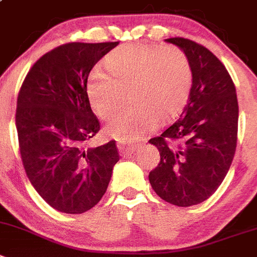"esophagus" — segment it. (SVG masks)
<instances>
[{"instance_id": "1", "label": "esophagus", "mask_w": 257, "mask_h": 257, "mask_svg": "<svg viewBox=\"0 0 257 257\" xmlns=\"http://www.w3.org/2000/svg\"><path fill=\"white\" fill-rule=\"evenodd\" d=\"M139 148V145L136 144H126V143H119L118 144V150L121 154L123 155H130L135 152Z\"/></svg>"}]
</instances>
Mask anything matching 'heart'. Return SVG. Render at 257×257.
<instances>
[{
  "label": "heart",
  "instance_id": "b5f03b06",
  "mask_svg": "<svg viewBox=\"0 0 257 257\" xmlns=\"http://www.w3.org/2000/svg\"><path fill=\"white\" fill-rule=\"evenodd\" d=\"M107 70L95 66L86 80L89 102L96 116L108 119L124 102L128 90L133 107L107 124V134L121 141H136L155 130L159 119L175 117L192 88V66L177 46L123 44L105 57Z\"/></svg>",
  "mask_w": 257,
  "mask_h": 257
}]
</instances>
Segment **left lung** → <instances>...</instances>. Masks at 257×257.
<instances>
[{
	"instance_id": "1",
	"label": "left lung",
	"mask_w": 257,
	"mask_h": 257,
	"mask_svg": "<svg viewBox=\"0 0 257 257\" xmlns=\"http://www.w3.org/2000/svg\"><path fill=\"white\" fill-rule=\"evenodd\" d=\"M167 42L187 53L192 88L180 118L149 140L161 154L149 181L164 201L192 206L209 199L229 171L237 147L238 102L225 66L208 48L182 37Z\"/></svg>"
}]
</instances>
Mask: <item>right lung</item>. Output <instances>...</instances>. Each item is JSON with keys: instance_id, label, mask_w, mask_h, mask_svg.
<instances>
[{"instance_id": "right-lung-1", "label": "right lung", "mask_w": 257, "mask_h": 257, "mask_svg": "<svg viewBox=\"0 0 257 257\" xmlns=\"http://www.w3.org/2000/svg\"><path fill=\"white\" fill-rule=\"evenodd\" d=\"M118 42H71L42 56L25 76L16 102L19 150L30 183L53 209L81 214L105 194L116 141L88 143L100 130L86 93L89 72Z\"/></svg>"}]
</instances>
